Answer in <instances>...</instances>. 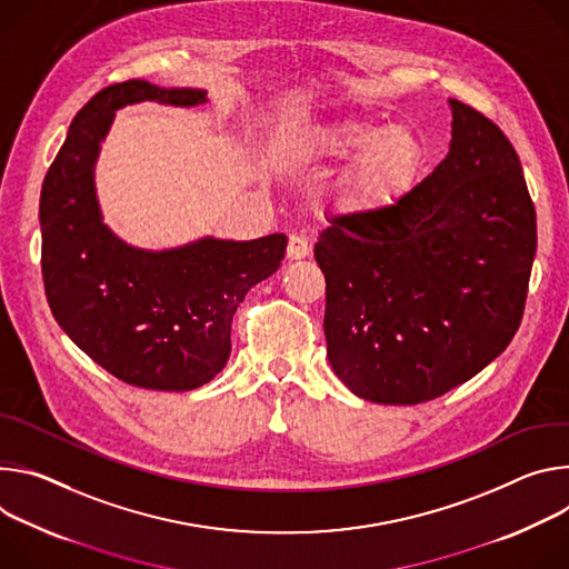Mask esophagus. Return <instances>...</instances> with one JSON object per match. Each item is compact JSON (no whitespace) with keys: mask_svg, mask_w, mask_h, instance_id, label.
I'll use <instances>...</instances> for the list:
<instances>
[{"mask_svg":"<svg viewBox=\"0 0 569 569\" xmlns=\"http://www.w3.org/2000/svg\"><path fill=\"white\" fill-rule=\"evenodd\" d=\"M309 256V243L300 234H291L287 243V258L289 260H305Z\"/></svg>","mask_w":569,"mask_h":569,"instance_id":"34e87169","label":"esophagus"}]
</instances>
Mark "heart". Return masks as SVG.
Returning <instances> with one entry per match:
<instances>
[{
    "label": "heart",
    "mask_w": 569,
    "mask_h": 569,
    "mask_svg": "<svg viewBox=\"0 0 569 569\" xmlns=\"http://www.w3.org/2000/svg\"><path fill=\"white\" fill-rule=\"evenodd\" d=\"M313 156L357 158L348 176L350 199L366 210L396 206L411 192L427 160L422 138L409 126H375L337 121L319 126L307 138Z\"/></svg>",
    "instance_id": "b5f03b06"
}]
</instances>
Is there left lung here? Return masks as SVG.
Segmentation results:
<instances>
[{"label": "left lung", "instance_id": "left-lung-1", "mask_svg": "<svg viewBox=\"0 0 569 569\" xmlns=\"http://www.w3.org/2000/svg\"><path fill=\"white\" fill-rule=\"evenodd\" d=\"M450 153L396 206L330 214L328 359L377 405H418L468 382L516 337L536 258V210L513 144L450 99Z\"/></svg>", "mask_w": 569, "mask_h": 569}]
</instances>
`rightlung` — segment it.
I'll list each match as a JSON object with an SVG mask.
<instances>
[{
  "label": "right lung",
  "instance_id": "1",
  "mask_svg": "<svg viewBox=\"0 0 569 569\" xmlns=\"http://www.w3.org/2000/svg\"><path fill=\"white\" fill-rule=\"evenodd\" d=\"M142 101L187 108L208 92L133 79L77 112L40 192L44 291L62 332L121 382L192 391L223 370L234 311L280 269L287 237H201L164 250L119 239L103 223L94 167L114 112Z\"/></svg>",
  "mask_w": 569,
  "mask_h": 569
}]
</instances>
